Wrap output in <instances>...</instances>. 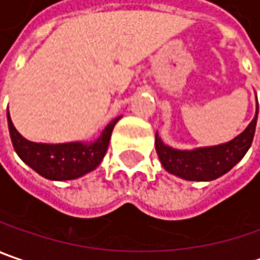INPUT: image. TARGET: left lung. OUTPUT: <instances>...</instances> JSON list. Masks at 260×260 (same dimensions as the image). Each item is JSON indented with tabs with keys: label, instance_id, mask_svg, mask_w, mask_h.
I'll return each mask as SVG.
<instances>
[{
	"label": "left lung",
	"instance_id": "8db88e82",
	"mask_svg": "<svg viewBox=\"0 0 260 260\" xmlns=\"http://www.w3.org/2000/svg\"><path fill=\"white\" fill-rule=\"evenodd\" d=\"M257 109L253 120L239 137H236L233 141L215 147L180 151L164 145L158 135H155V150L163 167L169 173L186 180H214L227 173L242 160L252 145L257 120Z\"/></svg>",
	"mask_w": 260,
	"mask_h": 260
}]
</instances>
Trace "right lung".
Listing matches in <instances>:
<instances>
[{"instance_id":"add662e5","label":"right lung","mask_w":260,"mask_h":260,"mask_svg":"<svg viewBox=\"0 0 260 260\" xmlns=\"http://www.w3.org/2000/svg\"><path fill=\"white\" fill-rule=\"evenodd\" d=\"M8 129L13 147L18 157L40 176L51 180H71L94 170L108 151L113 126L120 118L113 119L102 132L99 140L91 144H38L23 138L14 128L7 112Z\"/></svg>"}]
</instances>
